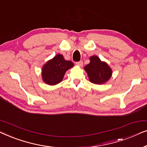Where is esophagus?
<instances>
[{"instance_id":"esophagus-1","label":"esophagus","mask_w":147,"mask_h":147,"mask_svg":"<svg viewBox=\"0 0 147 147\" xmlns=\"http://www.w3.org/2000/svg\"><path fill=\"white\" fill-rule=\"evenodd\" d=\"M76 65H77L78 67H82V66L83 65V63H82V61H79L78 62V63H76Z\"/></svg>"}]
</instances>
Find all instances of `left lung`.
I'll list each match as a JSON object with an SVG mask.
<instances>
[{"label": "left lung", "mask_w": 147, "mask_h": 147, "mask_svg": "<svg viewBox=\"0 0 147 147\" xmlns=\"http://www.w3.org/2000/svg\"><path fill=\"white\" fill-rule=\"evenodd\" d=\"M90 82L95 84H102L112 76L113 71L106 62L102 61L96 55L90 57V63L84 67Z\"/></svg>", "instance_id": "1"}]
</instances>
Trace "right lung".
<instances>
[{"mask_svg": "<svg viewBox=\"0 0 147 147\" xmlns=\"http://www.w3.org/2000/svg\"><path fill=\"white\" fill-rule=\"evenodd\" d=\"M73 67L71 61H66L63 55L58 54L42 66L41 76L43 82L51 86L60 83L66 72Z\"/></svg>", "mask_w": 147, "mask_h": 147, "instance_id": "right-lung-1", "label": "right lung"}]
</instances>
